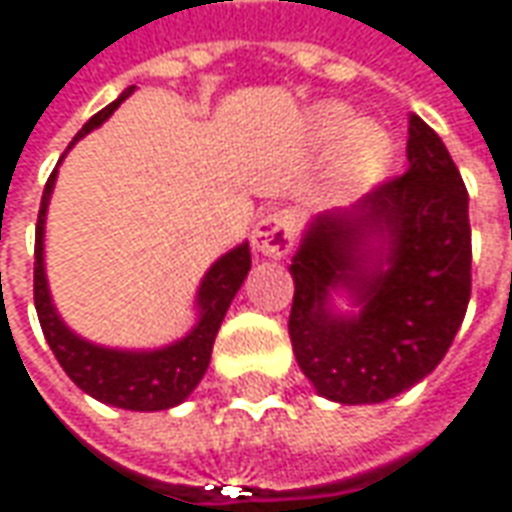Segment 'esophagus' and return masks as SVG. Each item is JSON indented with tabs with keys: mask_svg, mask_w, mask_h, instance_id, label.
Returning <instances> with one entry per match:
<instances>
[{
	"mask_svg": "<svg viewBox=\"0 0 512 512\" xmlns=\"http://www.w3.org/2000/svg\"><path fill=\"white\" fill-rule=\"evenodd\" d=\"M295 245V214L290 209H270L253 228V248L264 256H287Z\"/></svg>",
	"mask_w": 512,
	"mask_h": 512,
	"instance_id": "esophagus-1",
	"label": "esophagus"
}]
</instances>
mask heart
I'll return each instance as SVG.
<instances>
[{
	"label": "heart",
	"mask_w": 512,
	"mask_h": 512,
	"mask_svg": "<svg viewBox=\"0 0 512 512\" xmlns=\"http://www.w3.org/2000/svg\"><path fill=\"white\" fill-rule=\"evenodd\" d=\"M317 128L323 139H343L340 147V175L351 186H368L382 178L393 155V142L379 125L357 122L351 125V114L343 105H326L317 114Z\"/></svg>",
	"instance_id": "obj_1"
}]
</instances>
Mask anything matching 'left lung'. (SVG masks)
<instances>
[{
    "instance_id": "8db88e82",
    "label": "left lung",
    "mask_w": 512,
    "mask_h": 512,
    "mask_svg": "<svg viewBox=\"0 0 512 512\" xmlns=\"http://www.w3.org/2000/svg\"><path fill=\"white\" fill-rule=\"evenodd\" d=\"M410 169L373 186L354 211L320 214L290 273V340L320 396L379 404L410 390L446 357L471 298L468 192L446 144L410 114ZM382 233L376 249L369 236ZM345 286L363 309L331 316Z\"/></svg>"
}]
</instances>
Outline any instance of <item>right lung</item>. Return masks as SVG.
<instances>
[{"label": "right lung", "instance_id": "add662e5", "mask_svg": "<svg viewBox=\"0 0 512 512\" xmlns=\"http://www.w3.org/2000/svg\"><path fill=\"white\" fill-rule=\"evenodd\" d=\"M133 88L136 86H130L119 100L105 105L100 114L91 116L83 125V130L74 136V142L83 139L88 130L102 125L119 108V102L130 97ZM55 175H58V169H52L47 186H44L41 209H38L33 267L35 312H38V320H41V329H44V337H47L52 354L61 362L66 376L80 390H86L88 396H94L102 404H114V407H122V410L136 412L169 410V407L181 404L183 398L195 390L197 382L203 379V373L209 368L211 348H214V337L220 331L222 317H225L228 306L234 301L236 290L242 287V281L248 276L250 248L239 245L231 253H225L220 262L206 273L203 284H200V295H197L200 320H197L192 334H186L181 343L167 345L161 351H144V354L111 351V348L91 345L63 326V320L55 312L52 301H49L47 276H44V217H47Z\"/></svg>", "mask_w": 512, "mask_h": 512}]
</instances>
